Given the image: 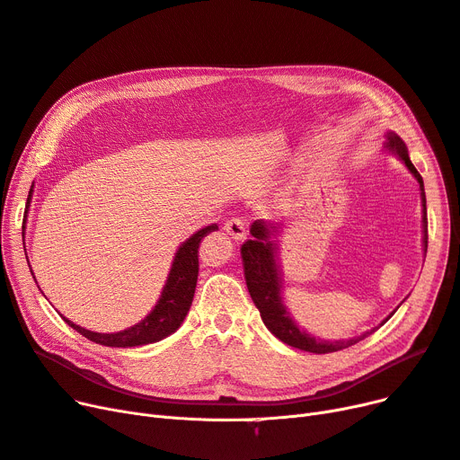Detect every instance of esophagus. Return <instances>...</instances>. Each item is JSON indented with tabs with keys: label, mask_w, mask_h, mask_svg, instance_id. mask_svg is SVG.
<instances>
[{
	"label": "esophagus",
	"mask_w": 460,
	"mask_h": 460,
	"mask_svg": "<svg viewBox=\"0 0 460 460\" xmlns=\"http://www.w3.org/2000/svg\"><path fill=\"white\" fill-rule=\"evenodd\" d=\"M225 230L237 242L245 240V235H247V225L243 223L242 218H230V220H226Z\"/></svg>",
	"instance_id": "34e87169"
}]
</instances>
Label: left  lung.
<instances>
[{
    "label": "left lung",
    "instance_id": "left-lung-1",
    "mask_svg": "<svg viewBox=\"0 0 460 460\" xmlns=\"http://www.w3.org/2000/svg\"><path fill=\"white\" fill-rule=\"evenodd\" d=\"M385 151L396 156L417 181L419 192H420V208H422L420 209L422 252L427 254V247H429L427 196H425V185H422V177L419 175V172L411 164L410 155H408V146L398 134H394V132L387 134ZM283 230H285L283 225H271V223H266V220H254V223L251 225L252 240L245 242L242 247L247 288H249V294H251L254 305L261 311V317H262L266 328L275 338H279L283 343L302 349V351L315 353V355L341 351V349H347V347L358 343L360 340L368 338L376 328L366 330V332H362L360 336H353L347 340H324V338L309 334L307 330L298 326V323L292 319L290 311L285 304V298H283V271H281V262H279V235L283 234ZM403 302H406V298L400 302V305ZM396 309L391 315L385 317L381 321V324L387 323L396 314Z\"/></svg>",
    "mask_w": 460,
    "mask_h": 460
}]
</instances>
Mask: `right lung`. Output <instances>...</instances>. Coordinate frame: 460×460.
<instances>
[{
    "label": "right lung",
    "mask_w": 460,
    "mask_h": 460,
    "mask_svg": "<svg viewBox=\"0 0 460 460\" xmlns=\"http://www.w3.org/2000/svg\"><path fill=\"white\" fill-rule=\"evenodd\" d=\"M31 196H33V185H31L28 199H26L22 234L26 230V218H28V211H30V204H31ZM215 230H218V225L201 228L196 234H192L187 242H182L179 245V249L175 251V256H173L166 285L162 287L156 305L151 309L149 315H146L143 321L136 323L134 326L124 328V330H120V332L103 334V332H94V330H86L73 321H69L64 315H62V319L73 330H77L79 334L88 338L90 341L105 345V347H137V345H146V343H156L164 338H168L182 324V321H185L189 309L192 305L196 281H198V270H199L198 249H199L201 240H204L208 234H211ZM30 271H31V268H30Z\"/></svg>",
    "instance_id": "right-lung-1"
}]
</instances>
